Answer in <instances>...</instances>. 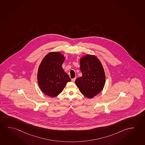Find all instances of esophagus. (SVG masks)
Masks as SVG:
<instances>
[{"instance_id":"34e87169","label":"esophagus","mask_w":145,"mask_h":145,"mask_svg":"<svg viewBox=\"0 0 145 145\" xmlns=\"http://www.w3.org/2000/svg\"><path fill=\"white\" fill-rule=\"evenodd\" d=\"M76 78H72V79H71V80H72V82H75V80H76Z\"/></svg>"}]
</instances>
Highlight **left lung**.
<instances>
[{
	"mask_svg": "<svg viewBox=\"0 0 145 145\" xmlns=\"http://www.w3.org/2000/svg\"><path fill=\"white\" fill-rule=\"evenodd\" d=\"M82 76L76 80V85L88 98H92L103 90L105 84V74L99 59L87 54L80 59Z\"/></svg>",
	"mask_w": 145,
	"mask_h": 145,
	"instance_id": "8db88e82",
	"label": "left lung"
}]
</instances>
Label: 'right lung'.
Masks as SVG:
<instances>
[{
  "mask_svg": "<svg viewBox=\"0 0 145 145\" xmlns=\"http://www.w3.org/2000/svg\"><path fill=\"white\" fill-rule=\"evenodd\" d=\"M65 57L59 52H51L43 58L39 65L37 80L45 94L55 97L61 93L71 80L62 69Z\"/></svg>",
  "mask_w": 145,
  "mask_h": 145,
  "instance_id": "add662e5",
  "label": "right lung"
}]
</instances>
